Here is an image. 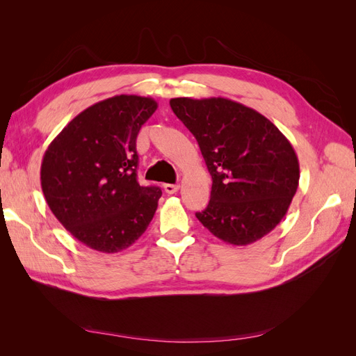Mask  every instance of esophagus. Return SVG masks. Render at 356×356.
Listing matches in <instances>:
<instances>
[{
  "instance_id": "obj_1",
  "label": "esophagus",
  "mask_w": 356,
  "mask_h": 356,
  "mask_svg": "<svg viewBox=\"0 0 356 356\" xmlns=\"http://www.w3.org/2000/svg\"><path fill=\"white\" fill-rule=\"evenodd\" d=\"M178 190H179L178 184H165V191L168 195H174V193H177Z\"/></svg>"
}]
</instances>
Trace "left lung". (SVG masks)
Here are the masks:
<instances>
[{"label":"left lung","instance_id":"obj_1","mask_svg":"<svg viewBox=\"0 0 356 356\" xmlns=\"http://www.w3.org/2000/svg\"><path fill=\"white\" fill-rule=\"evenodd\" d=\"M170 108L196 138L212 177L197 220L215 238L245 246L281 222L298 187L293 145L263 114L227 98H174Z\"/></svg>","mask_w":356,"mask_h":356}]
</instances>
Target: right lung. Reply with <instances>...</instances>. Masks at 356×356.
I'll return each instance as SVG.
<instances>
[{
	"instance_id": "obj_1",
	"label": "right lung",
	"mask_w": 356,
	"mask_h": 356,
	"mask_svg": "<svg viewBox=\"0 0 356 356\" xmlns=\"http://www.w3.org/2000/svg\"><path fill=\"white\" fill-rule=\"evenodd\" d=\"M157 110L153 98L117 95L75 115L47 147L41 188L50 211L75 239L113 254L152 222L161 190L136 179V136Z\"/></svg>"
}]
</instances>
